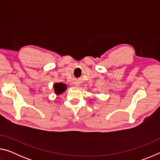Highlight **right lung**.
Returning a JSON list of instances; mask_svg holds the SVG:
<instances>
[{"instance_id":"1","label":"right lung","mask_w":160,"mask_h":160,"mask_svg":"<svg viewBox=\"0 0 160 160\" xmlns=\"http://www.w3.org/2000/svg\"><path fill=\"white\" fill-rule=\"evenodd\" d=\"M53 88L56 94H60L66 90V85L63 83H56L54 84Z\"/></svg>"}]
</instances>
